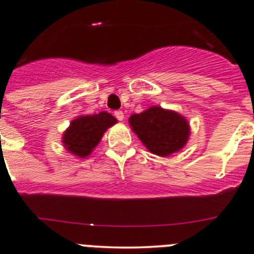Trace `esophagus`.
Masks as SVG:
<instances>
[{"mask_svg": "<svg viewBox=\"0 0 254 254\" xmlns=\"http://www.w3.org/2000/svg\"><path fill=\"white\" fill-rule=\"evenodd\" d=\"M114 115H115V118H117L118 120H120V122H122V120L124 119V113H123L122 111L114 112Z\"/></svg>", "mask_w": 254, "mask_h": 254, "instance_id": "obj_1", "label": "esophagus"}]
</instances>
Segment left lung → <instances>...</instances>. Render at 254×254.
I'll return each instance as SVG.
<instances>
[{
    "label": "left lung",
    "instance_id": "left-lung-1",
    "mask_svg": "<svg viewBox=\"0 0 254 254\" xmlns=\"http://www.w3.org/2000/svg\"><path fill=\"white\" fill-rule=\"evenodd\" d=\"M129 123L147 150L157 156L172 155L188 141V122L178 113L161 107H151L140 114L131 115Z\"/></svg>",
    "mask_w": 254,
    "mask_h": 254
}]
</instances>
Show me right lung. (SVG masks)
<instances>
[{
	"label": "right lung",
	"instance_id": "add662e5",
	"mask_svg": "<svg viewBox=\"0 0 254 254\" xmlns=\"http://www.w3.org/2000/svg\"><path fill=\"white\" fill-rule=\"evenodd\" d=\"M115 123L117 119L107 112L79 117L64 134V146L73 155L86 157L101 141L104 131Z\"/></svg>",
	"mask_w": 254,
	"mask_h": 254
}]
</instances>
